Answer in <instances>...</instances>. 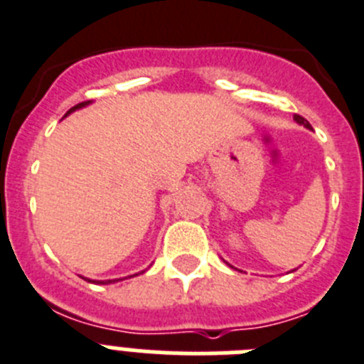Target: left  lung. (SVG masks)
Listing matches in <instances>:
<instances>
[{
    "instance_id": "obj_1",
    "label": "left lung",
    "mask_w": 364,
    "mask_h": 364,
    "mask_svg": "<svg viewBox=\"0 0 364 364\" xmlns=\"http://www.w3.org/2000/svg\"><path fill=\"white\" fill-rule=\"evenodd\" d=\"M293 119H295V121H296V122H299V124H302V126H304V128L311 129V124H309V122H308V121H306L304 117H300V115H295V117H293ZM225 264H227V262H225ZM227 265H230V264H227ZM230 267H232V265H230ZM293 271H295V269H293Z\"/></svg>"
}]
</instances>
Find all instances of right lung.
<instances>
[{"mask_svg":"<svg viewBox=\"0 0 364 364\" xmlns=\"http://www.w3.org/2000/svg\"><path fill=\"white\" fill-rule=\"evenodd\" d=\"M91 104V100H86V102H80V104H77V106L75 107H71V109H69L68 113H65V117L69 115V113H73V112H77V109H80V107H86V106H90ZM141 273H143V271H141ZM139 274V273H137ZM132 277H135V274H132ZM132 277H128V278H132ZM84 278V277H82ZM87 282H93V284H113V282H119V280H122V278H115V280H90V278H86Z\"/></svg>","mask_w":364,"mask_h":364,"instance_id":"add662e5","label":"right lung"}]
</instances>
